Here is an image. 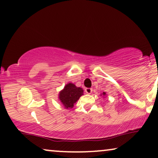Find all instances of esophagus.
Instances as JSON below:
<instances>
[{
  "label": "esophagus",
  "mask_w": 158,
  "mask_h": 158,
  "mask_svg": "<svg viewBox=\"0 0 158 158\" xmlns=\"http://www.w3.org/2000/svg\"><path fill=\"white\" fill-rule=\"evenodd\" d=\"M85 93H88V94H90V93H92L93 89L90 88H87L85 89Z\"/></svg>",
  "instance_id": "34e87169"
}]
</instances>
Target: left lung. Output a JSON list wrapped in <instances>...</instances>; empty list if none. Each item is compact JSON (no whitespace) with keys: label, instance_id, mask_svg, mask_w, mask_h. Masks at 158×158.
<instances>
[{"label":"left lung","instance_id":"left-lung-1","mask_svg":"<svg viewBox=\"0 0 158 158\" xmlns=\"http://www.w3.org/2000/svg\"><path fill=\"white\" fill-rule=\"evenodd\" d=\"M102 95H106V93H105V92L102 93Z\"/></svg>","mask_w":158,"mask_h":158}]
</instances>
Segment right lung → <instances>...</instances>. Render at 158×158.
Wrapping results in <instances>:
<instances>
[{
    "label": "right lung",
    "mask_w": 158,
    "mask_h": 158,
    "mask_svg": "<svg viewBox=\"0 0 158 158\" xmlns=\"http://www.w3.org/2000/svg\"><path fill=\"white\" fill-rule=\"evenodd\" d=\"M83 95V89L80 87H76L73 83H69L59 93V100L66 109H69L74 106V103Z\"/></svg>",
    "instance_id": "obj_1"
}]
</instances>
